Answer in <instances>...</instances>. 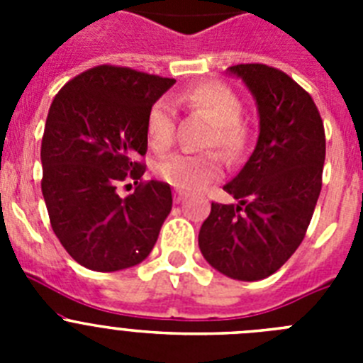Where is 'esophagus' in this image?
<instances>
[{
    "label": "esophagus",
    "instance_id": "obj_1",
    "mask_svg": "<svg viewBox=\"0 0 363 363\" xmlns=\"http://www.w3.org/2000/svg\"><path fill=\"white\" fill-rule=\"evenodd\" d=\"M185 200V196L184 194H182V192H174V201L176 203H182V201Z\"/></svg>",
    "mask_w": 363,
    "mask_h": 363
}]
</instances>
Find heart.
Masks as SVG:
<instances>
[{
    "label": "heart",
    "mask_w": 363,
    "mask_h": 363,
    "mask_svg": "<svg viewBox=\"0 0 363 363\" xmlns=\"http://www.w3.org/2000/svg\"><path fill=\"white\" fill-rule=\"evenodd\" d=\"M176 104L203 114L213 121L207 147H218L225 154H238L245 145L242 120V101L223 83H200L179 92ZM145 134L149 147L163 152L174 142V108L169 99H158L147 111ZM154 171L160 179L184 192H194L214 184L223 176V163L216 152L172 154L156 163Z\"/></svg>",
    "instance_id": "b5f03b06"
}]
</instances>
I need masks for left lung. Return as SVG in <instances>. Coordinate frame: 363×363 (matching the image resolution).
<instances>
[{"label":"left lung","instance_id":"obj_1","mask_svg":"<svg viewBox=\"0 0 363 363\" xmlns=\"http://www.w3.org/2000/svg\"><path fill=\"white\" fill-rule=\"evenodd\" d=\"M255 96L259 134L251 158L225 185L238 203H213L198 245L221 274L256 281L300 247L322 191L325 133L309 92L262 63L229 67Z\"/></svg>","mask_w":363,"mask_h":363}]
</instances>
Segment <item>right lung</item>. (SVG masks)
<instances>
[{
	"instance_id": "1",
	"label": "right lung",
	"mask_w": 363,
	"mask_h": 363,
	"mask_svg": "<svg viewBox=\"0 0 363 363\" xmlns=\"http://www.w3.org/2000/svg\"><path fill=\"white\" fill-rule=\"evenodd\" d=\"M176 83L129 67L99 65L70 79L49 108L41 140L45 205L57 240L79 265L114 272L152 251L172 209L163 182H140L117 196L125 179H142L145 116Z\"/></svg>"
}]
</instances>
